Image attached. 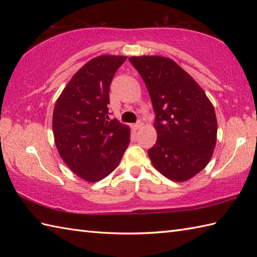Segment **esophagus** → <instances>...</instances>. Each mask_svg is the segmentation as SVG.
<instances>
[{"label": "esophagus", "instance_id": "1", "mask_svg": "<svg viewBox=\"0 0 257 257\" xmlns=\"http://www.w3.org/2000/svg\"><path fill=\"white\" fill-rule=\"evenodd\" d=\"M141 125H143V123H141V121H139V122H137V123H134L132 127H133V129H135V130H138Z\"/></svg>", "mask_w": 257, "mask_h": 257}]
</instances>
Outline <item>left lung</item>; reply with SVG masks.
Segmentation results:
<instances>
[{
	"instance_id": "obj_1",
	"label": "left lung",
	"mask_w": 257,
	"mask_h": 257,
	"mask_svg": "<svg viewBox=\"0 0 257 257\" xmlns=\"http://www.w3.org/2000/svg\"><path fill=\"white\" fill-rule=\"evenodd\" d=\"M149 91L158 138L152 165L172 181L189 180L206 167L216 143L214 108L199 84L172 59L130 57Z\"/></svg>"
}]
</instances>
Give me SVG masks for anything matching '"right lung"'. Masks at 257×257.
Here are the masks:
<instances>
[{"instance_id":"1","label":"right lung","mask_w":257,"mask_h":257,"mask_svg":"<svg viewBox=\"0 0 257 257\" xmlns=\"http://www.w3.org/2000/svg\"><path fill=\"white\" fill-rule=\"evenodd\" d=\"M125 56L101 55L85 64L55 103L53 133L62 159L81 179L96 182L119 165L130 143L128 125L108 112L109 89Z\"/></svg>"}]
</instances>
